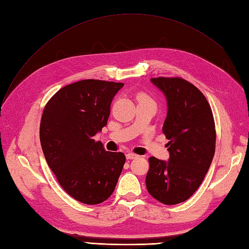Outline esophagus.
<instances>
[{"mask_svg": "<svg viewBox=\"0 0 249 249\" xmlns=\"http://www.w3.org/2000/svg\"><path fill=\"white\" fill-rule=\"evenodd\" d=\"M125 157H126V159L132 160V159H136V158H138V155L134 154V153H132V152H129V153H127V154L125 155Z\"/></svg>", "mask_w": 249, "mask_h": 249, "instance_id": "1", "label": "esophagus"}]
</instances>
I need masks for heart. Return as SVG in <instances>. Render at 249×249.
<instances>
[{
  "mask_svg": "<svg viewBox=\"0 0 249 249\" xmlns=\"http://www.w3.org/2000/svg\"><path fill=\"white\" fill-rule=\"evenodd\" d=\"M138 97H142V99H149V97L146 94H144V93H140L138 95Z\"/></svg>",
  "mask_w": 249,
  "mask_h": 249,
  "instance_id": "heart-1",
  "label": "heart"
}]
</instances>
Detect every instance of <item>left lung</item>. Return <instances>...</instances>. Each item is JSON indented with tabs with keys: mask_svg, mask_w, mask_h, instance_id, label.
<instances>
[{
	"mask_svg": "<svg viewBox=\"0 0 249 249\" xmlns=\"http://www.w3.org/2000/svg\"><path fill=\"white\" fill-rule=\"evenodd\" d=\"M152 82L167 99L162 131L169 140V161L149 158L146 189L164 205H177L198 189L212 163L214 116L206 96L192 83L178 77H158Z\"/></svg>",
	"mask_w": 249,
	"mask_h": 249,
	"instance_id": "8db88e82",
	"label": "left lung"
}]
</instances>
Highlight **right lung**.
Returning <instances> with one entry per match:
<instances>
[{"label":"right lung","instance_id":"1","mask_svg":"<svg viewBox=\"0 0 249 249\" xmlns=\"http://www.w3.org/2000/svg\"><path fill=\"white\" fill-rule=\"evenodd\" d=\"M124 83L82 80L53 95L39 136L49 167L64 191L86 205L108 199L124 168V153L107 152L94 135L107 124L113 97Z\"/></svg>","mask_w":249,"mask_h":249}]
</instances>
